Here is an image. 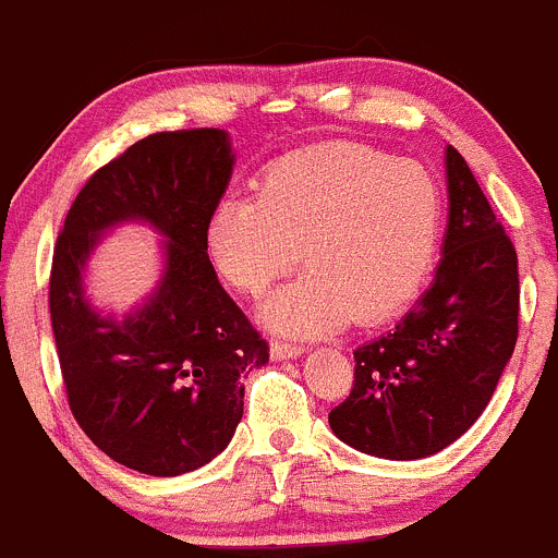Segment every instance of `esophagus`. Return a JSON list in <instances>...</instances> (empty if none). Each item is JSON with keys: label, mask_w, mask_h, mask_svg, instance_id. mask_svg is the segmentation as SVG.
I'll return each mask as SVG.
<instances>
[{"label": "esophagus", "mask_w": 558, "mask_h": 558, "mask_svg": "<svg viewBox=\"0 0 558 558\" xmlns=\"http://www.w3.org/2000/svg\"><path fill=\"white\" fill-rule=\"evenodd\" d=\"M301 354H304V349L295 345V342H284V340L270 342V356H274V360H293V356H301Z\"/></svg>", "instance_id": "34e87169"}]
</instances>
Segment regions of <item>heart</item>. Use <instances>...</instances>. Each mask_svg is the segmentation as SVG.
I'll return each mask as SVG.
<instances>
[{
	"label": "heart",
	"instance_id": "b5f03b06",
	"mask_svg": "<svg viewBox=\"0 0 558 558\" xmlns=\"http://www.w3.org/2000/svg\"><path fill=\"white\" fill-rule=\"evenodd\" d=\"M439 227L442 193L428 168L335 143L270 166L257 196H223L209 213L207 252L243 295H263L301 252L310 270L265 306V318L313 337L401 313L432 268Z\"/></svg>",
	"mask_w": 558,
	"mask_h": 558
}]
</instances>
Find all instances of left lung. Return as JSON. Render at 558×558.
Segmentation results:
<instances>
[{"instance_id":"obj_1","label":"left lung","mask_w":558,"mask_h":558,"mask_svg":"<svg viewBox=\"0 0 558 558\" xmlns=\"http://www.w3.org/2000/svg\"><path fill=\"white\" fill-rule=\"evenodd\" d=\"M448 229L415 310L354 351V387L329 412L345 446L423 459L462 437L498 387L518 342V252L464 157L446 149Z\"/></svg>"}]
</instances>
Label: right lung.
Masks as SVG:
<instances>
[{"label": "right lung", "instance_id": "obj_1", "mask_svg": "<svg viewBox=\"0 0 558 558\" xmlns=\"http://www.w3.org/2000/svg\"><path fill=\"white\" fill-rule=\"evenodd\" d=\"M223 130L157 132L101 166L54 243L49 313L65 398L110 459L146 476H182L216 459L243 417V371L268 342L218 282L209 213L232 177ZM151 222L167 241L156 295L124 322L81 295V270L105 228Z\"/></svg>", "mask_w": 558, "mask_h": 558}]
</instances>
